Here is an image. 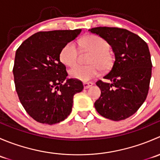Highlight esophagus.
<instances>
[{
	"mask_svg": "<svg viewBox=\"0 0 160 160\" xmlns=\"http://www.w3.org/2000/svg\"><path fill=\"white\" fill-rule=\"evenodd\" d=\"M93 83H92V82H84V83H83V88H84L85 89H88V88L93 86Z\"/></svg>",
	"mask_w": 160,
	"mask_h": 160,
	"instance_id": "esophagus-1",
	"label": "esophagus"
}]
</instances>
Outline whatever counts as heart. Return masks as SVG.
<instances>
[{
  "label": "heart",
  "mask_w": 160,
  "mask_h": 160,
  "mask_svg": "<svg viewBox=\"0 0 160 160\" xmlns=\"http://www.w3.org/2000/svg\"><path fill=\"white\" fill-rule=\"evenodd\" d=\"M83 48L92 52L89 62L90 65H76L70 70L71 77L81 81H88L100 73V67L106 69L111 65V56L108 53L109 46L107 42L98 35H88L81 40ZM78 49L73 42L63 46L59 54L62 63L72 67L77 62Z\"/></svg>",
  "instance_id": "b5f03b06"
}]
</instances>
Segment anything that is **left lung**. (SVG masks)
Masks as SVG:
<instances>
[{
    "mask_svg": "<svg viewBox=\"0 0 160 160\" xmlns=\"http://www.w3.org/2000/svg\"><path fill=\"white\" fill-rule=\"evenodd\" d=\"M89 31L104 38L114 54V64L104 77L111 83H96L101 93L95 108L112 121L128 118L141 107L149 91L152 65L147 43L124 28L98 27Z\"/></svg>",
    "mask_w": 160,
    "mask_h": 160,
    "instance_id": "left-lung-1",
    "label": "left lung"
}]
</instances>
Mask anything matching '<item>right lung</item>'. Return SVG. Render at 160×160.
<instances>
[{
  "label": "right lung",
  "instance_id": "1",
  "mask_svg": "<svg viewBox=\"0 0 160 160\" xmlns=\"http://www.w3.org/2000/svg\"><path fill=\"white\" fill-rule=\"evenodd\" d=\"M81 29L39 32L17 49L13 68L14 84L21 104L36 122L54 125L67 118L72 111L73 96L83 85L67 78L59 54L75 39Z\"/></svg>",
  "mask_w": 160,
  "mask_h": 160
}]
</instances>
